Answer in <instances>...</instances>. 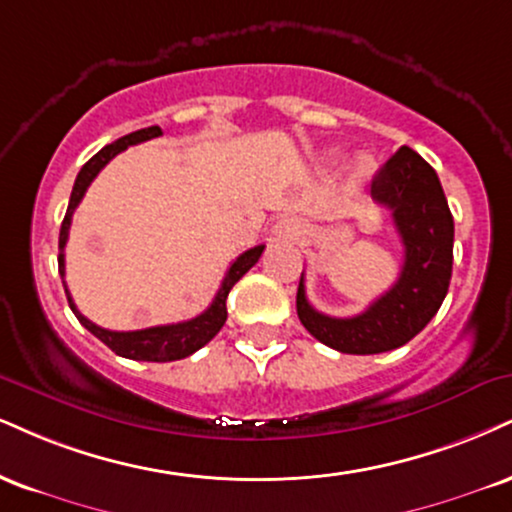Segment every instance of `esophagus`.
I'll list each match as a JSON object with an SVG mask.
<instances>
[{
  "label": "esophagus",
  "instance_id": "34e87169",
  "mask_svg": "<svg viewBox=\"0 0 512 512\" xmlns=\"http://www.w3.org/2000/svg\"><path fill=\"white\" fill-rule=\"evenodd\" d=\"M274 236L279 240H298L305 236V224L298 217H286L274 226Z\"/></svg>",
  "mask_w": 512,
  "mask_h": 512
}]
</instances>
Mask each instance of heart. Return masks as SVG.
<instances>
[{"label": "heart", "instance_id": "obj_1", "mask_svg": "<svg viewBox=\"0 0 512 512\" xmlns=\"http://www.w3.org/2000/svg\"><path fill=\"white\" fill-rule=\"evenodd\" d=\"M369 169H372V159H369V157L357 159V164H355V174L357 176H365Z\"/></svg>", "mask_w": 512, "mask_h": 512}]
</instances>
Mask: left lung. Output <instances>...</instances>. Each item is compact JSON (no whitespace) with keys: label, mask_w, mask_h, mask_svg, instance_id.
Listing matches in <instances>:
<instances>
[{"label":"left lung","mask_w":512,"mask_h":512,"mask_svg":"<svg viewBox=\"0 0 512 512\" xmlns=\"http://www.w3.org/2000/svg\"><path fill=\"white\" fill-rule=\"evenodd\" d=\"M372 197L391 212L405 248L398 281L365 312L329 317L307 303L300 276V322L324 346L350 355L400 348L432 322L453 272V214L436 171L410 147H400L372 178Z\"/></svg>","instance_id":"obj_1"}]
</instances>
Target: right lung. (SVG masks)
I'll return each instance as SVG.
<instances>
[{
	"label": "right lung",
	"instance_id": "1",
	"mask_svg": "<svg viewBox=\"0 0 512 512\" xmlns=\"http://www.w3.org/2000/svg\"><path fill=\"white\" fill-rule=\"evenodd\" d=\"M162 135V128L159 126H150V128H140V131L123 135V138L116 140V143L102 147L95 157L88 159L83 164V169L78 171L76 183H73L71 190V200H69V209H66V217L61 221V231H59V274L61 281L66 276V264H64V248L66 240H69V229H71V217L76 212V207L83 200L85 190L95 176L107 166L112 159L119 155V152L126 150V147L145 143V140L157 138ZM264 245H255V248L245 250L243 255L236 257L231 262L229 272H226L224 281H221V288L214 295L212 305L207 307L202 315H197L193 319H186V322L178 324H164V326H150V329H138V331H109L97 326L95 322H90L88 317H83L78 312L76 303H73L69 288H66L64 281V291L66 298H69V307L73 310V315L78 317V322L90 331L92 336H97L107 348H112L116 355L128 357V360H140V362H171V360H183V357L193 355L195 350H200L205 343L212 341L214 336L219 334V329L226 322V298H229V291L236 286V281L248 272L250 267H255L257 260L262 257Z\"/></svg>",
	"mask_w": 512,
	"mask_h": 512
}]
</instances>
